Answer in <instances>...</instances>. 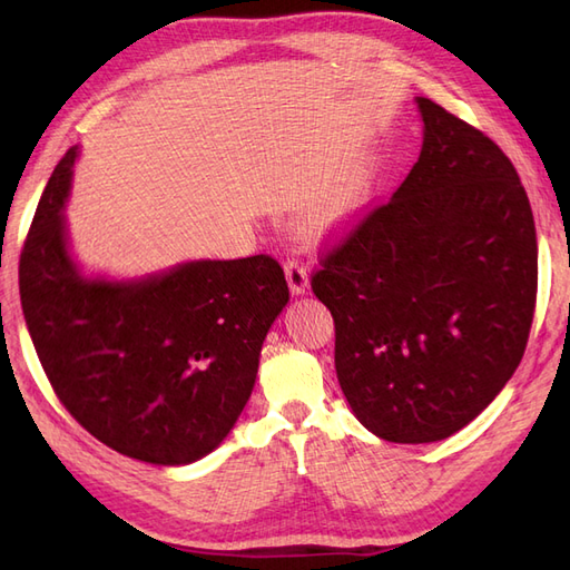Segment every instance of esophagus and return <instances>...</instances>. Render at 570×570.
Listing matches in <instances>:
<instances>
[{"instance_id": "1", "label": "esophagus", "mask_w": 570, "mask_h": 570, "mask_svg": "<svg viewBox=\"0 0 570 570\" xmlns=\"http://www.w3.org/2000/svg\"><path fill=\"white\" fill-rule=\"evenodd\" d=\"M285 278H287L292 295H304V292L308 289V271L304 264L297 262V258H287Z\"/></svg>"}]
</instances>
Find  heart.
Listing matches in <instances>:
<instances>
[{
  "instance_id": "heart-1",
  "label": "heart",
  "mask_w": 570,
  "mask_h": 570,
  "mask_svg": "<svg viewBox=\"0 0 570 570\" xmlns=\"http://www.w3.org/2000/svg\"><path fill=\"white\" fill-rule=\"evenodd\" d=\"M377 189V168L361 161L340 183L331 185L302 216L304 230L316 239L350 235L371 212Z\"/></svg>"
}]
</instances>
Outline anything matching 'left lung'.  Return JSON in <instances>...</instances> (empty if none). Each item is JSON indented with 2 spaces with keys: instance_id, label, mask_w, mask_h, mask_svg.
<instances>
[{
  "instance_id": "1",
  "label": "left lung",
  "mask_w": 570,
  "mask_h": 570,
  "mask_svg": "<svg viewBox=\"0 0 570 570\" xmlns=\"http://www.w3.org/2000/svg\"><path fill=\"white\" fill-rule=\"evenodd\" d=\"M416 107L419 161L312 281L335 321L354 416L400 444L450 438L492 404L521 364L538 295L534 220L513 164L435 101Z\"/></svg>"
}]
</instances>
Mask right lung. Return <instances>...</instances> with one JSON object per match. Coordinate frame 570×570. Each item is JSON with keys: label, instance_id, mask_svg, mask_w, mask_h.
<instances>
[{"label": "right lung", "instance_id": "obj_1", "mask_svg": "<svg viewBox=\"0 0 570 570\" xmlns=\"http://www.w3.org/2000/svg\"><path fill=\"white\" fill-rule=\"evenodd\" d=\"M71 147L51 174L19 266L40 364L71 416L118 454L187 465L228 438L289 302L275 258H197L140 278L85 273L66 226Z\"/></svg>", "mask_w": 570, "mask_h": 570}]
</instances>
